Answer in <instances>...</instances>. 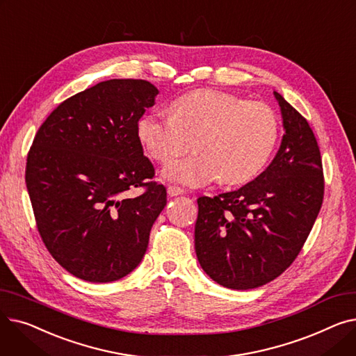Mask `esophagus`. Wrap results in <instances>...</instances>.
<instances>
[{
	"label": "esophagus",
	"instance_id": "1",
	"mask_svg": "<svg viewBox=\"0 0 356 356\" xmlns=\"http://www.w3.org/2000/svg\"><path fill=\"white\" fill-rule=\"evenodd\" d=\"M167 193H168V196H179V195H183L184 193V191L181 189V188H179V186H168L167 188Z\"/></svg>",
	"mask_w": 356,
	"mask_h": 356
}]
</instances>
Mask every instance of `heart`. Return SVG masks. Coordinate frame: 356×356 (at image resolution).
Here are the masks:
<instances>
[{
    "instance_id": "b5f03b06",
    "label": "heart",
    "mask_w": 356,
    "mask_h": 356,
    "mask_svg": "<svg viewBox=\"0 0 356 356\" xmlns=\"http://www.w3.org/2000/svg\"><path fill=\"white\" fill-rule=\"evenodd\" d=\"M280 136L275 111L234 93L195 90L170 104V115L148 112L137 137L147 154L167 163L191 145L189 156L168 163L163 177L199 188L219 177L223 184L252 180L268 163Z\"/></svg>"
}]
</instances>
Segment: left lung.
<instances>
[{
    "label": "left lung",
    "mask_w": 356,
    "mask_h": 356,
    "mask_svg": "<svg viewBox=\"0 0 356 356\" xmlns=\"http://www.w3.org/2000/svg\"><path fill=\"white\" fill-rule=\"evenodd\" d=\"M283 136L271 164L238 191L197 199L195 250L218 284L248 290L283 274L323 203L321 149L306 118L278 92Z\"/></svg>",
    "instance_id": "1"
}]
</instances>
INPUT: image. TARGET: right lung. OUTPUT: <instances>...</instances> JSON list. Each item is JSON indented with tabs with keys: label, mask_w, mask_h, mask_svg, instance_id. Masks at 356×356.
I'll return each mask as SVG.
<instances>
[{
	"label": "right lung",
	"mask_w": 356,
	"mask_h": 356,
	"mask_svg": "<svg viewBox=\"0 0 356 356\" xmlns=\"http://www.w3.org/2000/svg\"><path fill=\"white\" fill-rule=\"evenodd\" d=\"M157 88L143 79L99 82L63 101L37 131L26 184L47 251L90 283L125 277L140 263L167 203L137 137ZM134 187H144L128 198Z\"/></svg>",
	"instance_id": "1"
}]
</instances>
